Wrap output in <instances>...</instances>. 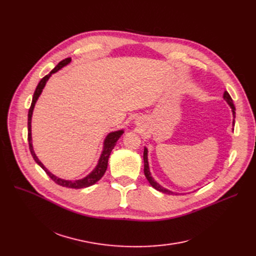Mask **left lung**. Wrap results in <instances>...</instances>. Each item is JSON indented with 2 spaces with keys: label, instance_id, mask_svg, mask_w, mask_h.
<instances>
[{
  "label": "left lung",
  "instance_id": "8db88e82",
  "mask_svg": "<svg viewBox=\"0 0 256 256\" xmlns=\"http://www.w3.org/2000/svg\"><path fill=\"white\" fill-rule=\"evenodd\" d=\"M223 98L224 100L227 102V104L230 106L231 110H232V116H234V122H232V126L234 127V118H236V107L234 105V101L232 99H231L230 94L227 92H224V94H223ZM234 130V128H232ZM144 176L146 178H147V180L149 181V184L155 188L157 190L158 192H164V194H176L177 192H173L172 190H170L166 188H164L162 186H160V184H157V182L154 180V178L152 177L151 175V172H150V168H149V162H148V149L144 147Z\"/></svg>",
  "mask_w": 256,
  "mask_h": 256
}]
</instances>
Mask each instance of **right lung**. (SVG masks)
I'll return each mask as SVG.
<instances>
[{
    "label": "right lung",
    "mask_w": 256,
    "mask_h": 256,
    "mask_svg": "<svg viewBox=\"0 0 256 256\" xmlns=\"http://www.w3.org/2000/svg\"><path fill=\"white\" fill-rule=\"evenodd\" d=\"M72 62V58H66L64 59L62 62H60L46 76H44L38 83V88H36L33 98H32V103L29 109V114H28V142H29V149L31 152V155L33 156L34 160L36 162L44 171L46 173V175L50 177L53 181H55L57 184L62 186H66V188H88L92 184H94L96 181H99L103 175L105 174L106 170H107V164H108V158L109 155H110L112 149L114 148V146L118 142V140L120 138V136L124 133V130H118V131H112L110 133H108V136L105 138L104 142H103V151L100 155V158L98 160V164L96 166V168L92 170V171L88 175L85 176L82 179H78V180H66L62 178H59L57 176H55L54 174H52L42 164V162L38 160V157L36 156L34 150H33V144H32V133H31V120H32V114H33V110H34V106L36 104V101L38 100L40 94L42 92V90L44 88L46 81L50 79V77L55 74L56 72H58L60 68H62L64 66H68L70 62Z\"/></svg>",
    "instance_id": "obj_1"
}]
</instances>
